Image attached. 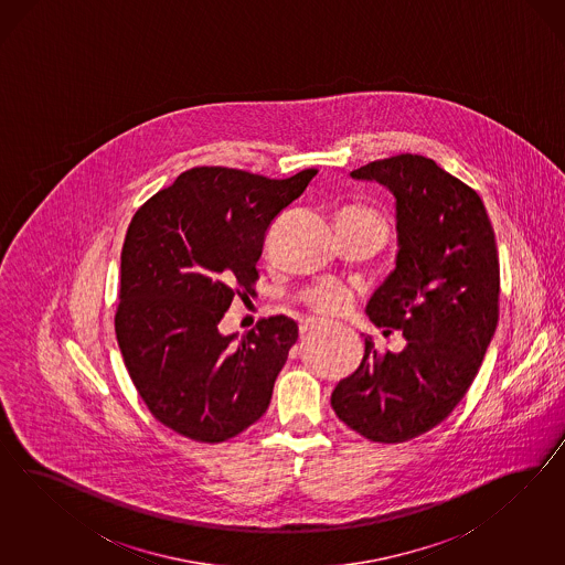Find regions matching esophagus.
<instances>
[{"label":"esophagus","mask_w":565,"mask_h":565,"mask_svg":"<svg viewBox=\"0 0 565 565\" xmlns=\"http://www.w3.org/2000/svg\"><path fill=\"white\" fill-rule=\"evenodd\" d=\"M317 327H321V323H319L317 319H307V321L300 323V333H307V331H312V329H317Z\"/></svg>","instance_id":"esophagus-1"}]
</instances>
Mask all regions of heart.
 I'll return each mask as SVG.
<instances>
[{
    "instance_id": "heart-1",
    "label": "heart",
    "mask_w": 565,
    "mask_h": 565,
    "mask_svg": "<svg viewBox=\"0 0 565 565\" xmlns=\"http://www.w3.org/2000/svg\"><path fill=\"white\" fill-rule=\"evenodd\" d=\"M340 220L373 223V225H381V227L387 230L385 217L381 213H376L375 209H371V206H348V209H343ZM310 305L319 315H326V317H329V315H340L350 305V291L345 290L340 284H326V286H321L319 290L312 294Z\"/></svg>"
}]
</instances>
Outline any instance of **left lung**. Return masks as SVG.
Wrapping results in <instances>:
<instances>
[{
  "mask_svg": "<svg viewBox=\"0 0 565 565\" xmlns=\"http://www.w3.org/2000/svg\"><path fill=\"white\" fill-rule=\"evenodd\" d=\"M392 190L395 269L366 315L402 331L406 348L376 354L364 338L359 369L342 379L331 406L376 444H404L454 412L479 373L499 319L495 232L477 190L423 154H395L350 173Z\"/></svg>",
  "mask_w": 565,
  "mask_h": 565,
  "instance_id": "left-lung-1",
  "label": "left lung"
}]
</instances>
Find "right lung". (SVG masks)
Listing matches in <instances>:
<instances>
[{"instance_id": "obj_1", "label": "right lung", "mask_w": 565, "mask_h": 565, "mask_svg": "<svg viewBox=\"0 0 565 565\" xmlns=\"http://www.w3.org/2000/svg\"><path fill=\"white\" fill-rule=\"evenodd\" d=\"M317 170L271 180L232 168H192L138 209L120 265L116 338L138 394L166 427L222 444L269 408L298 326L260 319L217 329L232 300L255 296L267 227Z\"/></svg>"}]
</instances>
